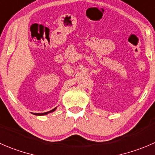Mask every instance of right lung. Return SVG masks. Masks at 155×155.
Returning <instances> with one entry per match:
<instances>
[{
  "mask_svg": "<svg viewBox=\"0 0 155 155\" xmlns=\"http://www.w3.org/2000/svg\"><path fill=\"white\" fill-rule=\"evenodd\" d=\"M57 109V107L54 108L53 110H51L48 111V112H45V113H41V114H37V113H33V114L34 115H36V116H42V115H46V114H49V113H51V112H54V111L55 110Z\"/></svg>",
  "mask_w": 155,
  "mask_h": 155,
  "instance_id": "add662e5",
  "label": "right lung"
}]
</instances>
